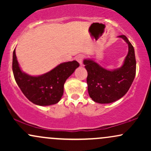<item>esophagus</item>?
Returning a JSON list of instances; mask_svg holds the SVG:
<instances>
[{"instance_id": "esophagus-1", "label": "esophagus", "mask_w": 151, "mask_h": 151, "mask_svg": "<svg viewBox=\"0 0 151 151\" xmlns=\"http://www.w3.org/2000/svg\"><path fill=\"white\" fill-rule=\"evenodd\" d=\"M84 56L83 55H77V57H76V60L79 62V65H82V61L83 60H84Z\"/></svg>"}]
</instances>
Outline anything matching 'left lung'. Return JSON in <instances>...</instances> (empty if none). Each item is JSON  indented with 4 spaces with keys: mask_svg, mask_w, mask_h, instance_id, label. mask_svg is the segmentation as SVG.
I'll list each match as a JSON object with an SVG mask.
<instances>
[{
    "mask_svg": "<svg viewBox=\"0 0 151 151\" xmlns=\"http://www.w3.org/2000/svg\"><path fill=\"white\" fill-rule=\"evenodd\" d=\"M119 37L122 38L129 46V52L121 67L109 70L91 59H85L83 62L88 73V92L96 103H112L123 97L129 91L136 76L134 48L125 35Z\"/></svg>",
    "mask_w": 151,
    "mask_h": 151,
    "instance_id": "obj_1",
    "label": "left lung"
}]
</instances>
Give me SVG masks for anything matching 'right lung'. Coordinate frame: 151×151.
I'll list each match as a JSON object with an SVG mask.
<instances>
[{
    "label": "right lung",
    "mask_w": 151,
    "mask_h": 151,
    "mask_svg": "<svg viewBox=\"0 0 151 151\" xmlns=\"http://www.w3.org/2000/svg\"><path fill=\"white\" fill-rule=\"evenodd\" d=\"M79 66L77 61L63 62L50 72L31 76L22 72L19 66L15 50L13 55V72L15 81L29 101L39 106L58 103L64 93V84Z\"/></svg>",
    "instance_id": "add662e5"
}]
</instances>
